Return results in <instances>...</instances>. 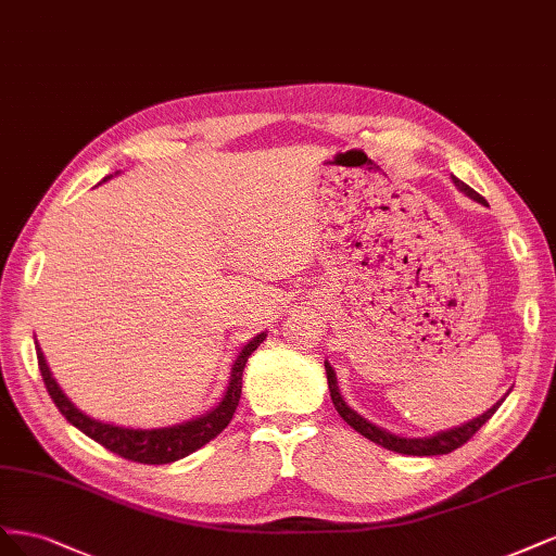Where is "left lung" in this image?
<instances>
[{
  "instance_id": "left-lung-1",
  "label": "left lung",
  "mask_w": 556,
  "mask_h": 556,
  "mask_svg": "<svg viewBox=\"0 0 556 556\" xmlns=\"http://www.w3.org/2000/svg\"><path fill=\"white\" fill-rule=\"evenodd\" d=\"M455 187L467 193L469 199L478 201V203H485V199L478 191H473L469 185H464L462 180H457V177H453ZM326 374H328V388H330V397H332V404L337 408V414L344 418V422H349L357 434H363L365 439L379 443L381 447H388V451H395V453H402V455H416V457H429V455H447L457 451L459 445L467 443L478 429L485 425L492 416L494 410L501 406V402H496L490 410H485V414L464 422L459 427H453V429H445V432H439L434 437H425V439H406V437H397V434H390L386 432V429L376 427L374 422L365 420L361 414H355V410L344 402V397L339 395V386H337V376H334V369L330 367V363H326Z\"/></svg>"
}]
</instances>
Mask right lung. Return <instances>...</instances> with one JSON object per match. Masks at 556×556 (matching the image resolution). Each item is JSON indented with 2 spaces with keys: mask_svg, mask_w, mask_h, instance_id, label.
I'll list each match as a JSON object with an SVG mask.
<instances>
[{
  "mask_svg": "<svg viewBox=\"0 0 556 556\" xmlns=\"http://www.w3.org/2000/svg\"><path fill=\"white\" fill-rule=\"evenodd\" d=\"M105 180H111V175L103 177V182ZM265 337L267 334L261 332L252 339V342L244 344V349L236 357V363H232V367H230L228 388L217 406L207 410V414L201 418H193L189 422L173 425V427H161V429H129V427H117V425H109V422H101V420L85 416L80 408L71 404V400L64 395L58 381L52 379L41 349H37V361H39V369H41L48 395L60 408V414L71 425L78 427L83 434L94 439L97 443L109 447L111 453H115L124 459L140 462V464H170V462H177V459L195 453L199 447L210 443L214 437H219L228 427V422L232 420V414H236V408H238L240 395H242L244 365L249 361V355H252L263 344Z\"/></svg>",
  "mask_w": 556,
  "mask_h": 556,
  "instance_id": "1",
  "label": "right lung"
}]
</instances>
